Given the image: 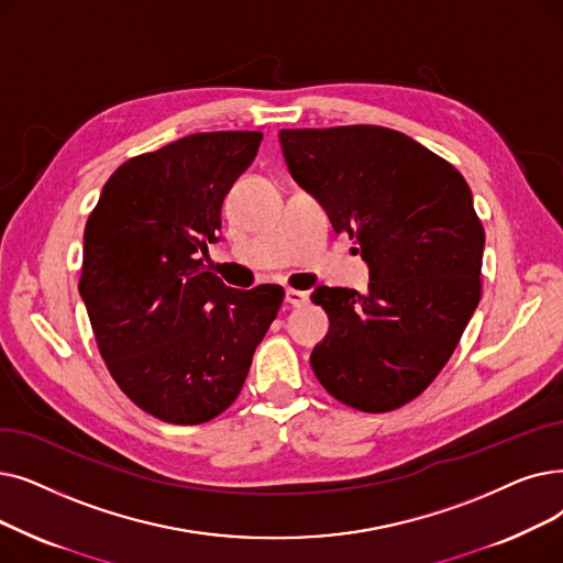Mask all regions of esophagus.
<instances>
[{
  "label": "esophagus",
  "mask_w": 563,
  "mask_h": 563,
  "mask_svg": "<svg viewBox=\"0 0 563 563\" xmlns=\"http://www.w3.org/2000/svg\"><path fill=\"white\" fill-rule=\"evenodd\" d=\"M285 299H287V303L289 306H306L308 301H310V297H308V291H301V289H287L285 291Z\"/></svg>",
  "instance_id": "34e87169"
}]
</instances>
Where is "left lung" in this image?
Here are the masks:
<instances>
[{"label": "left lung", "mask_w": 563, "mask_h": 563, "mask_svg": "<svg viewBox=\"0 0 563 563\" xmlns=\"http://www.w3.org/2000/svg\"><path fill=\"white\" fill-rule=\"evenodd\" d=\"M289 175L356 239L365 295L320 285L329 333L310 365L329 394L361 411L413 400L444 368L481 299L485 232L457 169L384 126L285 129Z\"/></svg>", "instance_id": "obj_1"}]
</instances>
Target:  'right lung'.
<instances>
[{"mask_svg":"<svg viewBox=\"0 0 563 563\" xmlns=\"http://www.w3.org/2000/svg\"><path fill=\"white\" fill-rule=\"evenodd\" d=\"M262 133H195L114 169L85 228L80 297L119 388L146 413L198 426L225 411L276 320L283 287L207 272L221 207Z\"/></svg>","mask_w":563,"mask_h":563,"instance_id":"1","label":"right lung"}]
</instances>
